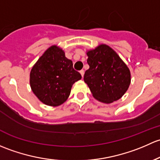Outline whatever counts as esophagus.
<instances>
[{
    "label": "esophagus",
    "instance_id": "esophagus-1",
    "mask_svg": "<svg viewBox=\"0 0 160 160\" xmlns=\"http://www.w3.org/2000/svg\"><path fill=\"white\" fill-rule=\"evenodd\" d=\"M80 74H81V75H82V77H83L84 74H85V72H84V70H81L80 71Z\"/></svg>",
    "mask_w": 160,
    "mask_h": 160
}]
</instances>
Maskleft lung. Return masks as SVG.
<instances>
[{"instance_id": "left-lung-1", "label": "left lung", "mask_w": 160, "mask_h": 160, "mask_svg": "<svg viewBox=\"0 0 160 160\" xmlns=\"http://www.w3.org/2000/svg\"><path fill=\"white\" fill-rule=\"evenodd\" d=\"M89 68L84 81L94 98L104 103L119 99L127 91L131 82L129 69L114 50L101 44L87 52Z\"/></svg>"}]
</instances>
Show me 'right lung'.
I'll use <instances>...</instances> for the list:
<instances>
[{"label": "right lung", "instance_id": "right-lung-1", "mask_svg": "<svg viewBox=\"0 0 160 160\" xmlns=\"http://www.w3.org/2000/svg\"><path fill=\"white\" fill-rule=\"evenodd\" d=\"M82 78L73 63L57 46L49 48L31 71V88L41 102L58 106L66 101L72 85Z\"/></svg>", "mask_w": 160, "mask_h": 160}]
</instances>
